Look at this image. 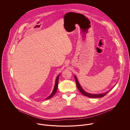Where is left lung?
<instances>
[{
    "label": "left lung",
    "mask_w": 130,
    "mask_h": 130,
    "mask_svg": "<svg viewBox=\"0 0 130 130\" xmlns=\"http://www.w3.org/2000/svg\"><path fill=\"white\" fill-rule=\"evenodd\" d=\"M74 78L75 80V82H76V86L77 88H78V89L79 90V91L80 92V93L83 94L84 95L90 98H100L102 97H103L104 96H105V95L109 92L111 89L109 90L108 92H106L104 93H87L86 92H85L83 89L82 88V87L80 85V84H79V82L78 80V79L77 78V77L76 76V75H74ZM114 86V87H115Z\"/></svg>",
    "instance_id": "1"
}]
</instances>
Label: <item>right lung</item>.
Instances as JSON below:
<instances>
[{"label": "right lung", "instance_id": "add662e5", "mask_svg": "<svg viewBox=\"0 0 130 130\" xmlns=\"http://www.w3.org/2000/svg\"><path fill=\"white\" fill-rule=\"evenodd\" d=\"M59 75H60V74H58L57 75V76L56 77V78L55 86H54V89H53V91L52 93H51V94L48 97L46 98L45 99H50L55 94V93H56L57 90V89H58V79H59Z\"/></svg>", "mask_w": 130, "mask_h": 130}]
</instances>
